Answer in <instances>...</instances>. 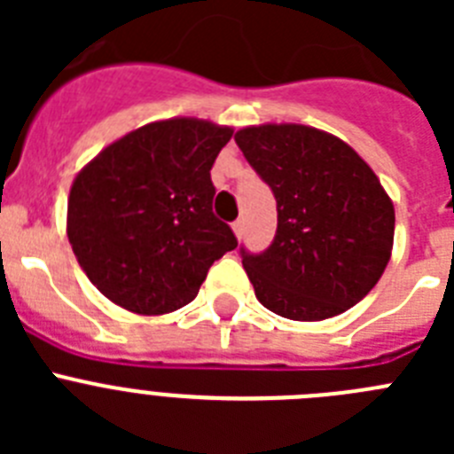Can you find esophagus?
<instances>
[{"label":"esophagus","mask_w":454,"mask_h":454,"mask_svg":"<svg viewBox=\"0 0 454 454\" xmlns=\"http://www.w3.org/2000/svg\"><path fill=\"white\" fill-rule=\"evenodd\" d=\"M231 227H234V234L239 236V239H243V234H246V220L239 218L234 224H231Z\"/></svg>","instance_id":"34e87169"}]
</instances>
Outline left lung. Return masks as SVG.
I'll return each mask as SVG.
<instances>
[{
	"mask_svg": "<svg viewBox=\"0 0 454 454\" xmlns=\"http://www.w3.org/2000/svg\"><path fill=\"white\" fill-rule=\"evenodd\" d=\"M277 200V231L263 252L240 247L256 298L291 320H325L368 295L391 259L395 214L362 156L304 124L236 131Z\"/></svg>",
	"mask_w": 454,
	"mask_h": 454,
	"instance_id": "obj_1",
	"label": "left lung"
}]
</instances>
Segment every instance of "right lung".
I'll list each match as a JSON object with an SVG mask.
<instances>
[{"label":"right lung","instance_id":"1","mask_svg":"<svg viewBox=\"0 0 454 454\" xmlns=\"http://www.w3.org/2000/svg\"><path fill=\"white\" fill-rule=\"evenodd\" d=\"M230 127L152 122L99 152L72 184L67 239L111 302L159 316L192 302L208 268L239 246L215 218L211 168Z\"/></svg>","mask_w":454,"mask_h":454}]
</instances>
